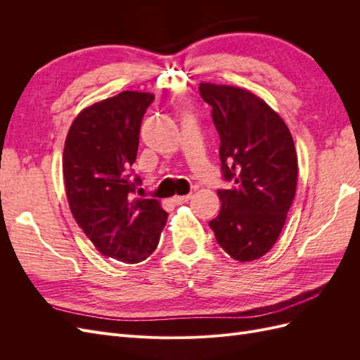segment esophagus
<instances>
[{"mask_svg": "<svg viewBox=\"0 0 360 360\" xmlns=\"http://www.w3.org/2000/svg\"><path fill=\"white\" fill-rule=\"evenodd\" d=\"M191 198H192V195L188 193V195H183V197H174L172 201L176 204H184V202H188Z\"/></svg>", "mask_w": 360, "mask_h": 360, "instance_id": "34e87169", "label": "esophagus"}]
</instances>
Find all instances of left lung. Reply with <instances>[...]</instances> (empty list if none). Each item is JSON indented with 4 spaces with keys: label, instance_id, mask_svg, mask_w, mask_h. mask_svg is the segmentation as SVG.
I'll return each mask as SVG.
<instances>
[{
    "label": "left lung",
    "instance_id": "obj_1",
    "mask_svg": "<svg viewBox=\"0 0 360 360\" xmlns=\"http://www.w3.org/2000/svg\"><path fill=\"white\" fill-rule=\"evenodd\" d=\"M219 134L221 212L209 222L219 246L237 261L266 255L284 228L296 195L297 155L287 124L259 97L230 85L200 84Z\"/></svg>",
    "mask_w": 360,
    "mask_h": 360
}]
</instances>
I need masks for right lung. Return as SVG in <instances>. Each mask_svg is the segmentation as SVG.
I'll use <instances>...</instances> for the list:
<instances>
[{
    "label": "right lung",
    "mask_w": 360,
    "mask_h": 360,
    "mask_svg": "<svg viewBox=\"0 0 360 360\" xmlns=\"http://www.w3.org/2000/svg\"><path fill=\"white\" fill-rule=\"evenodd\" d=\"M150 93L123 91L82 110L63 151V174L76 224L105 257L135 264L158 248L168 213L136 198L134 179L139 127Z\"/></svg>",
    "instance_id": "obj_1"
}]
</instances>
